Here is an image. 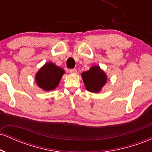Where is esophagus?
<instances>
[{
	"mask_svg": "<svg viewBox=\"0 0 152 152\" xmlns=\"http://www.w3.org/2000/svg\"><path fill=\"white\" fill-rule=\"evenodd\" d=\"M69 72H70L71 74H77V71H76V69H70Z\"/></svg>",
	"mask_w": 152,
	"mask_h": 152,
	"instance_id": "obj_1",
	"label": "esophagus"
}]
</instances>
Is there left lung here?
Instances as JSON below:
<instances>
[{"label": "left lung", "mask_w": 152, "mask_h": 152, "mask_svg": "<svg viewBox=\"0 0 152 152\" xmlns=\"http://www.w3.org/2000/svg\"><path fill=\"white\" fill-rule=\"evenodd\" d=\"M85 86L88 91L99 93L105 85L107 76L99 66H94L81 74Z\"/></svg>", "instance_id": "obj_1"}]
</instances>
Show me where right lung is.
Here are the masks:
<instances>
[{
    "label": "right lung",
    "mask_w": 152,
    "mask_h": 152,
    "mask_svg": "<svg viewBox=\"0 0 152 152\" xmlns=\"http://www.w3.org/2000/svg\"><path fill=\"white\" fill-rule=\"evenodd\" d=\"M65 71L61 67L51 62L42 66L36 74V81L38 86L43 90H53L58 86Z\"/></svg>",
    "instance_id": "add662e5"
}]
</instances>
